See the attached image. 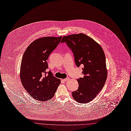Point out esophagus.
<instances>
[{
    "label": "esophagus",
    "instance_id": "1",
    "mask_svg": "<svg viewBox=\"0 0 131 131\" xmlns=\"http://www.w3.org/2000/svg\"><path fill=\"white\" fill-rule=\"evenodd\" d=\"M63 80L64 81H65V82L68 81L69 80V77H67V78H64V79H63Z\"/></svg>",
    "mask_w": 131,
    "mask_h": 131
}]
</instances>
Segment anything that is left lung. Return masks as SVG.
I'll return each instance as SVG.
<instances>
[{"label":"left lung","instance_id":"8db88e82","mask_svg":"<svg viewBox=\"0 0 131 131\" xmlns=\"http://www.w3.org/2000/svg\"><path fill=\"white\" fill-rule=\"evenodd\" d=\"M61 42H66L71 49L76 65L83 67L84 76L77 79L78 89L72 92V96L78 103H89L101 91L107 79L104 51L99 43L82 33L63 36Z\"/></svg>","mask_w":131,"mask_h":131}]
</instances>
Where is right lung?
<instances>
[{"label": "right lung", "mask_w": 131, "mask_h": 131, "mask_svg": "<svg viewBox=\"0 0 131 131\" xmlns=\"http://www.w3.org/2000/svg\"><path fill=\"white\" fill-rule=\"evenodd\" d=\"M59 37H45L33 41L23 54L20 68L21 84L35 99L45 102L53 98L61 81L48 73L47 60L60 42Z\"/></svg>", "instance_id": "1"}]
</instances>
